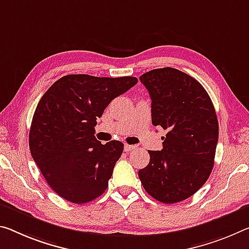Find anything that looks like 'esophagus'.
<instances>
[{
	"mask_svg": "<svg viewBox=\"0 0 249 249\" xmlns=\"http://www.w3.org/2000/svg\"><path fill=\"white\" fill-rule=\"evenodd\" d=\"M136 146L135 145H128V144H125L124 145V151L125 152H131L133 149H135Z\"/></svg>",
	"mask_w": 249,
	"mask_h": 249,
	"instance_id": "esophagus-1",
	"label": "esophagus"
}]
</instances>
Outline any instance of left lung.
I'll return each mask as SVG.
<instances>
[{"mask_svg":"<svg viewBox=\"0 0 249 249\" xmlns=\"http://www.w3.org/2000/svg\"><path fill=\"white\" fill-rule=\"evenodd\" d=\"M152 100V123L166 131L161 151H149L139 171L145 191L159 202L174 204L194 195L210 177L218 141V121L206 90L173 68L140 77Z\"/></svg>","mask_w":249,"mask_h":249,"instance_id":"left-lung-1","label":"left lung"}]
</instances>
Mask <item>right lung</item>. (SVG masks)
<instances>
[{
  "label": "right lung",
  "instance_id": "obj_1",
  "mask_svg": "<svg viewBox=\"0 0 249 249\" xmlns=\"http://www.w3.org/2000/svg\"><path fill=\"white\" fill-rule=\"evenodd\" d=\"M136 83L132 76L65 75L39 100L30 128V151L57 195L84 204L107 188L124 144L118 141L101 144L94 136L96 120L114 98Z\"/></svg>",
  "mask_w": 249,
  "mask_h": 249
}]
</instances>
